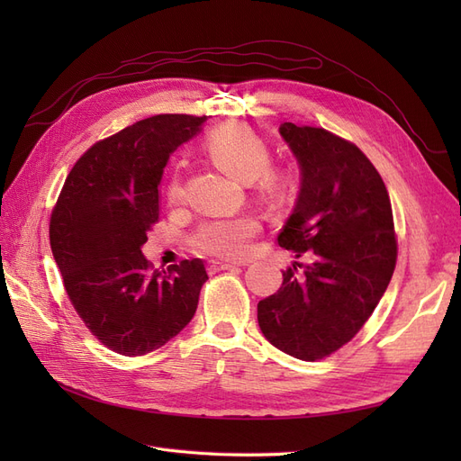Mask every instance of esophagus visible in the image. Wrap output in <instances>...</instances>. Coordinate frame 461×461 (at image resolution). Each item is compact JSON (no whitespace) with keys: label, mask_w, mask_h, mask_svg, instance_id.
Segmentation results:
<instances>
[{"label":"esophagus","mask_w":461,"mask_h":461,"mask_svg":"<svg viewBox=\"0 0 461 461\" xmlns=\"http://www.w3.org/2000/svg\"><path fill=\"white\" fill-rule=\"evenodd\" d=\"M209 273H219V271H229L240 267V263H232V261H209Z\"/></svg>","instance_id":"obj_1"}]
</instances>
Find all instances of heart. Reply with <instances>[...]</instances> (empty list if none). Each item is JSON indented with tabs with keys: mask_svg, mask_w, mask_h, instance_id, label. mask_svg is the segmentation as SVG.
Returning a JSON list of instances; mask_svg holds the SVG:
<instances>
[{
	"mask_svg": "<svg viewBox=\"0 0 461 461\" xmlns=\"http://www.w3.org/2000/svg\"><path fill=\"white\" fill-rule=\"evenodd\" d=\"M209 151L221 169L234 178L249 183V180L261 176V186L267 190L281 185V173L267 169L271 161L269 148L254 131L239 127V124L219 129L209 138ZM183 196V183L173 178L171 185L167 186V200L178 203ZM258 230V221L248 215L213 219L198 229L194 236V246L200 252L219 258H244L252 252Z\"/></svg>",
	"mask_w": 461,
	"mask_h": 461,
	"instance_id": "heart-1",
	"label": "heart"
}]
</instances>
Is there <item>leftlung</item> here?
Here are the masks:
<instances>
[{
  "label": "left lung",
  "mask_w": 461,
  "mask_h": 461,
  "mask_svg": "<svg viewBox=\"0 0 461 461\" xmlns=\"http://www.w3.org/2000/svg\"><path fill=\"white\" fill-rule=\"evenodd\" d=\"M278 132L302 171L278 244L303 261L285 269L283 286L258 303V321L278 350L317 361L356 337L393 278V207L379 171L356 144L294 122Z\"/></svg>",
  "instance_id": "1"
}]
</instances>
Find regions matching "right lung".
<instances>
[{
  "label": "right lung",
  "instance_id": "1",
  "mask_svg": "<svg viewBox=\"0 0 461 461\" xmlns=\"http://www.w3.org/2000/svg\"><path fill=\"white\" fill-rule=\"evenodd\" d=\"M203 117L165 113L88 148L53 205L50 244L67 296L94 337L121 356L158 350L196 313L202 259L153 269L142 256L159 221V183L171 153Z\"/></svg>",
  "mask_w": 461,
  "mask_h": 461
}]
</instances>
